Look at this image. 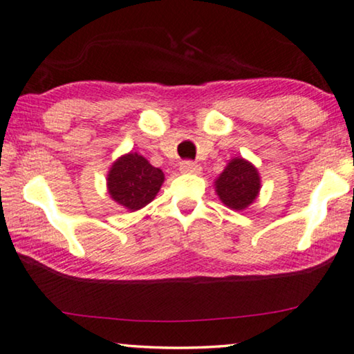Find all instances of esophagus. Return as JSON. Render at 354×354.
Returning a JSON list of instances; mask_svg holds the SVG:
<instances>
[{
	"label": "esophagus",
	"mask_w": 354,
	"mask_h": 354,
	"mask_svg": "<svg viewBox=\"0 0 354 354\" xmlns=\"http://www.w3.org/2000/svg\"><path fill=\"white\" fill-rule=\"evenodd\" d=\"M179 170L183 173H201L202 168L197 165V163H194L191 160H186V162H181V165H179Z\"/></svg>",
	"instance_id": "obj_1"
}]
</instances>
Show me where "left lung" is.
Here are the masks:
<instances>
[{
  "label": "left lung",
  "mask_w": 354,
  "mask_h": 354,
  "mask_svg": "<svg viewBox=\"0 0 354 354\" xmlns=\"http://www.w3.org/2000/svg\"><path fill=\"white\" fill-rule=\"evenodd\" d=\"M260 173L245 158H232L215 181L220 201L232 210H245L260 194Z\"/></svg>",
  "instance_id": "left-lung-1"
}]
</instances>
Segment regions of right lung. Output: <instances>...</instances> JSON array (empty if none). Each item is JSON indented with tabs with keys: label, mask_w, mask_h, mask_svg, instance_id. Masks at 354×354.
Masks as SVG:
<instances>
[{
	"label": "right lung",
	"mask_w": 354,
	"mask_h": 354,
	"mask_svg": "<svg viewBox=\"0 0 354 354\" xmlns=\"http://www.w3.org/2000/svg\"><path fill=\"white\" fill-rule=\"evenodd\" d=\"M163 171L138 152L118 157L107 173V191L118 205L129 212L146 207L163 184Z\"/></svg>",
	"instance_id": "add662e5"
}]
</instances>
